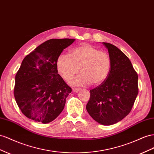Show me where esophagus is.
I'll use <instances>...</instances> for the list:
<instances>
[{"mask_svg": "<svg viewBox=\"0 0 154 154\" xmlns=\"http://www.w3.org/2000/svg\"><path fill=\"white\" fill-rule=\"evenodd\" d=\"M72 91H73L74 93H78V92H79V91H80V89H79V88H73Z\"/></svg>", "mask_w": 154, "mask_h": 154, "instance_id": "1", "label": "esophagus"}]
</instances>
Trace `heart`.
<instances>
[{"mask_svg":"<svg viewBox=\"0 0 154 154\" xmlns=\"http://www.w3.org/2000/svg\"><path fill=\"white\" fill-rule=\"evenodd\" d=\"M57 68L67 82L72 80L80 69L82 72L71 82L74 85H88L91 82L98 85L109 76L111 60L107 52L84 43L72 49L69 54H61L58 57Z\"/></svg>","mask_w":154,"mask_h":154,"instance_id":"heart-1","label":"heart"}]
</instances>
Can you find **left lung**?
Wrapping results in <instances>:
<instances>
[{"instance_id": "obj_1", "label": "left lung", "mask_w": 154, "mask_h": 154, "mask_svg": "<svg viewBox=\"0 0 154 154\" xmlns=\"http://www.w3.org/2000/svg\"><path fill=\"white\" fill-rule=\"evenodd\" d=\"M111 60L106 80L90 90L86 109L98 123L109 126L130 113L138 94V75L129 58L115 45L103 42Z\"/></svg>"}]
</instances>
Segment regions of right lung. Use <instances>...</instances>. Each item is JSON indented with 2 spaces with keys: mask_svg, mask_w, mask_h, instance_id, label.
<instances>
[{
  "mask_svg": "<svg viewBox=\"0 0 154 154\" xmlns=\"http://www.w3.org/2000/svg\"><path fill=\"white\" fill-rule=\"evenodd\" d=\"M75 39H52L27 55L15 75L14 97L22 113L47 124L64 109L72 89L57 73V61Z\"/></svg>",
  "mask_w": 154,
  "mask_h": 154,
  "instance_id": "1",
  "label": "right lung"
}]
</instances>
